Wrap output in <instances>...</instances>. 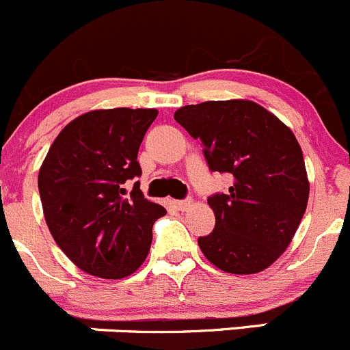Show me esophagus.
Wrapping results in <instances>:
<instances>
[{
  "label": "esophagus",
  "instance_id": "1",
  "mask_svg": "<svg viewBox=\"0 0 350 350\" xmlns=\"http://www.w3.org/2000/svg\"><path fill=\"white\" fill-rule=\"evenodd\" d=\"M174 206H175V209H178V211H185V209H189L190 206H192V200H190V199L174 200Z\"/></svg>",
  "mask_w": 350,
  "mask_h": 350
}]
</instances>
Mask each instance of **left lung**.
Returning <instances> with one entry per match:
<instances>
[{
    "mask_svg": "<svg viewBox=\"0 0 350 350\" xmlns=\"http://www.w3.org/2000/svg\"><path fill=\"white\" fill-rule=\"evenodd\" d=\"M174 117L200 141L209 170L233 176L226 193L207 197L216 224L197 240L202 254L230 274L267 269L291 243L310 193L291 129L250 100L185 105Z\"/></svg>",
    "mask_w": 350,
    "mask_h": 350,
    "instance_id": "left-lung-1",
    "label": "left lung"
}]
</instances>
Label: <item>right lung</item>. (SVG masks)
Instances as JSON below:
<instances>
[{
    "label": "right lung",
    "mask_w": 350,
    "mask_h": 350,
    "mask_svg": "<svg viewBox=\"0 0 350 350\" xmlns=\"http://www.w3.org/2000/svg\"><path fill=\"white\" fill-rule=\"evenodd\" d=\"M158 110L109 109L83 113L59 133L39 172L51 234L88 274L122 279L144 262L153 224L167 211L144 199L137 151Z\"/></svg>",
    "instance_id": "right-lung-1"
}]
</instances>
